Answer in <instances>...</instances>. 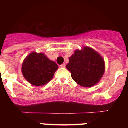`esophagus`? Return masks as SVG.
I'll return each mask as SVG.
<instances>
[{
  "label": "esophagus",
  "instance_id": "1",
  "mask_svg": "<svg viewBox=\"0 0 128 128\" xmlns=\"http://www.w3.org/2000/svg\"><path fill=\"white\" fill-rule=\"evenodd\" d=\"M60 66V68H66V64H61Z\"/></svg>",
  "mask_w": 128,
  "mask_h": 128
}]
</instances>
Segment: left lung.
<instances>
[{
  "label": "left lung",
  "instance_id": "obj_1",
  "mask_svg": "<svg viewBox=\"0 0 128 128\" xmlns=\"http://www.w3.org/2000/svg\"><path fill=\"white\" fill-rule=\"evenodd\" d=\"M66 68L76 83L82 87H91L102 78L105 64L104 59L96 51L86 46L82 50L75 51L69 58Z\"/></svg>",
  "mask_w": 128,
  "mask_h": 128
}]
</instances>
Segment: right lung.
<instances>
[{"mask_svg": "<svg viewBox=\"0 0 128 128\" xmlns=\"http://www.w3.org/2000/svg\"><path fill=\"white\" fill-rule=\"evenodd\" d=\"M58 69L56 63L50 60L44 54L33 52L24 60L22 72L29 83L41 86L46 85L53 78Z\"/></svg>", "mask_w": 128, "mask_h": 128, "instance_id": "add662e5", "label": "right lung"}]
</instances>
